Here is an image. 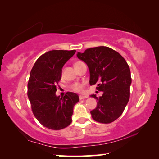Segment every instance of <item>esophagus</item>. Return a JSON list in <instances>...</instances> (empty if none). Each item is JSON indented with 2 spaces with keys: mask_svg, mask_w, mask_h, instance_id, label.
Masks as SVG:
<instances>
[{
  "mask_svg": "<svg viewBox=\"0 0 159 159\" xmlns=\"http://www.w3.org/2000/svg\"><path fill=\"white\" fill-rule=\"evenodd\" d=\"M87 98H88L87 96H84V95H79V99H86Z\"/></svg>",
  "mask_w": 159,
  "mask_h": 159,
  "instance_id": "obj_1",
  "label": "esophagus"
}]
</instances>
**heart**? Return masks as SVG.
Masks as SVG:
<instances>
[{"label":"heart","mask_w":159,"mask_h":159,"mask_svg":"<svg viewBox=\"0 0 159 159\" xmlns=\"http://www.w3.org/2000/svg\"><path fill=\"white\" fill-rule=\"evenodd\" d=\"M81 61H76L74 64V66L77 65L78 64H79ZM85 87V83H76L71 85V89L74 92L76 93H82L83 91V88Z\"/></svg>","instance_id":"heart-1"}]
</instances>
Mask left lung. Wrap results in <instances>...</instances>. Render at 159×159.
Instances as JSON below:
<instances>
[{"instance_id": "obj_1", "label": "left lung", "mask_w": 159, "mask_h": 159, "mask_svg": "<svg viewBox=\"0 0 159 159\" xmlns=\"http://www.w3.org/2000/svg\"><path fill=\"white\" fill-rule=\"evenodd\" d=\"M77 57L86 63L90 71V84L98 85L96 89L102 91L98 105L90 111L97 122L110 123L120 116L130 98L132 82L128 64L119 53L106 46L91 48Z\"/></svg>"}]
</instances>
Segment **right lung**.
<instances>
[{
  "mask_svg": "<svg viewBox=\"0 0 159 159\" xmlns=\"http://www.w3.org/2000/svg\"><path fill=\"white\" fill-rule=\"evenodd\" d=\"M76 50H50L40 56L32 68L28 81L27 95L32 112L39 122L51 130H61L71 124L77 94L67 92L56 96L61 69Z\"/></svg>",
  "mask_w": 159,
  "mask_h": 159,
  "instance_id": "right-lung-1",
  "label": "right lung"
}]
</instances>
